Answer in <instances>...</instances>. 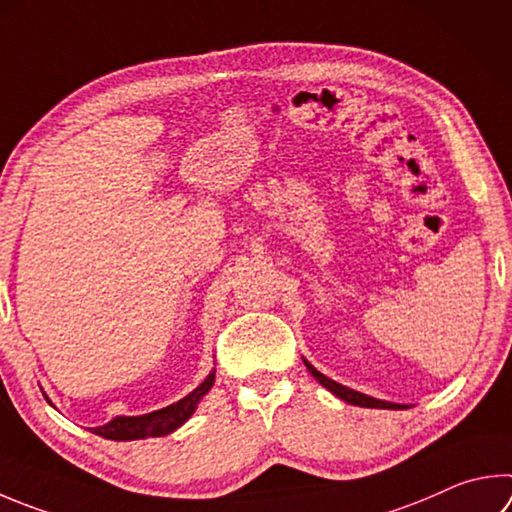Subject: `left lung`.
Instances as JSON below:
<instances>
[{
  "mask_svg": "<svg viewBox=\"0 0 512 512\" xmlns=\"http://www.w3.org/2000/svg\"><path fill=\"white\" fill-rule=\"evenodd\" d=\"M306 369H309L311 376H313L315 380H318L320 385L327 387L331 394H336L338 398H342V401H347V403H351V405H358V407H378V410H398V407H401V405H396V403L378 401V398H371V396H367V394L353 392V389H349V387H345V385H340V383H336V380H331V378H327L324 374H320V371L315 369L313 365H309V362H306Z\"/></svg>",
  "mask_w": 512,
  "mask_h": 512,
  "instance_id": "left-lung-1",
  "label": "left lung"
}]
</instances>
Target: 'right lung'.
<instances>
[{"label": "right lung", "mask_w": 512, "mask_h": 512, "mask_svg": "<svg viewBox=\"0 0 512 512\" xmlns=\"http://www.w3.org/2000/svg\"><path fill=\"white\" fill-rule=\"evenodd\" d=\"M212 383H215V371H212V374L203 380L192 394L181 398L179 403L163 407L159 412L143 414V416H116L114 421L94 427V434L102 436V439H114V441H134V439H147V436L170 434L176 430V427H181L185 421H188L192 412L197 410V403L208 394Z\"/></svg>", "instance_id": "right-lung-1"}]
</instances>
